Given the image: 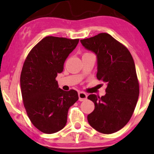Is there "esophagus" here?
<instances>
[{
    "label": "esophagus",
    "mask_w": 154,
    "mask_h": 154,
    "mask_svg": "<svg viewBox=\"0 0 154 154\" xmlns=\"http://www.w3.org/2000/svg\"><path fill=\"white\" fill-rule=\"evenodd\" d=\"M79 101H84L87 99V94H86L85 92H79Z\"/></svg>",
    "instance_id": "obj_1"
}]
</instances>
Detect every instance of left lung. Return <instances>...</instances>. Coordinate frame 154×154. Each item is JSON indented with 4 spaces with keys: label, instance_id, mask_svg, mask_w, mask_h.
<instances>
[{
    "label": "left lung",
    "instance_id": "8db88e82",
    "mask_svg": "<svg viewBox=\"0 0 154 154\" xmlns=\"http://www.w3.org/2000/svg\"><path fill=\"white\" fill-rule=\"evenodd\" d=\"M81 42L97 54V79L107 85L104 96L88 97L94 104L88 123L101 133H114L128 123L138 100L140 85L133 58L125 45L106 33Z\"/></svg>",
    "mask_w": 154,
    "mask_h": 154
}]
</instances>
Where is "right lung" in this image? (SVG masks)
I'll list each match as a JSON object with an SVG mask.
<instances>
[{"instance_id":"1","label":"right lung","mask_w":154,"mask_h":154,"mask_svg":"<svg viewBox=\"0 0 154 154\" xmlns=\"http://www.w3.org/2000/svg\"><path fill=\"white\" fill-rule=\"evenodd\" d=\"M79 41V38L45 37L31 50L23 64L20 76L23 104L31 123L43 133L63 129L69 109L79 100L75 90L60 89L55 79Z\"/></svg>"}]
</instances>
